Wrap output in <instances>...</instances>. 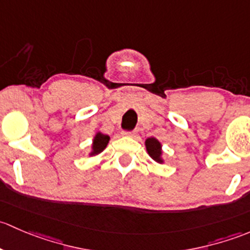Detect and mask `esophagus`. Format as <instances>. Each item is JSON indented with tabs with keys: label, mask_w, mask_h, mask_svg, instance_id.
Here are the masks:
<instances>
[{
	"label": "esophagus",
	"mask_w": 250,
	"mask_h": 250,
	"mask_svg": "<svg viewBox=\"0 0 250 250\" xmlns=\"http://www.w3.org/2000/svg\"><path fill=\"white\" fill-rule=\"evenodd\" d=\"M136 131L132 130V131H123V135L124 136H127V137H135L136 136Z\"/></svg>",
	"instance_id": "1"
}]
</instances>
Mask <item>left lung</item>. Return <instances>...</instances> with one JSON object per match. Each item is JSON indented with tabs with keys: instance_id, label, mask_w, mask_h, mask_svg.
<instances>
[{
	"instance_id": "8db88e82",
	"label": "left lung",
	"mask_w": 250,
	"mask_h": 250,
	"mask_svg": "<svg viewBox=\"0 0 250 250\" xmlns=\"http://www.w3.org/2000/svg\"><path fill=\"white\" fill-rule=\"evenodd\" d=\"M146 150H148L149 155L158 163H161V144L158 140L150 137L146 141Z\"/></svg>"
}]
</instances>
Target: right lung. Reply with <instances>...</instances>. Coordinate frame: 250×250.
Segmentation results:
<instances>
[{
  "mask_svg": "<svg viewBox=\"0 0 250 250\" xmlns=\"http://www.w3.org/2000/svg\"><path fill=\"white\" fill-rule=\"evenodd\" d=\"M109 142V137L107 135H104V133H97L95 136L94 144H92V153L90 155H95V154H99L106 148V146Z\"/></svg>",
  "mask_w": 250,
  "mask_h": 250,
  "instance_id": "right-lung-1",
  "label": "right lung"
}]
</instances>
